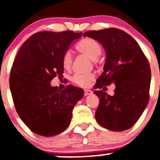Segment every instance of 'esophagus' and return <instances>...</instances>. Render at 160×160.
Segmentation results:
<instances>
[{
	"instance_id": "obj_1",
	"label": "esophagus",
	"mask_w": 160,
	"mask_h": 160,
	"mask_svg": "<svg viewBox=\"0 0 160 160\" xmlns=\"http://www.w3.org/2000/svg\"><path fill=\"white\" fill-rule=\"evenodd\" d=\"M92 93V92L89 89H85L84 90V95L85 96H88V95H91Z\"/></svg>"
}]
</instances>
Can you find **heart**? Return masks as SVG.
Instances as JSON below:
<instances>
[{
  "label": "heart",
  "mask_w": 160,
  "mask_h": 160,
  "mask_svg": "<svg viewBox=\"0 0 160 160\" xmlns=\"http://www.w3.org/2000/svg\"><path fill=\"white\" fill-rule=\"evenodd\" d=\"M76 50L80 53L86 55L89 58L92 60H96L98 59L99 56L101 54V47L100 45L92 38L82 39L78 42L75 46ZM73 57L72 55L70 52H66L63 55L62 57V66L63 69L68 70L71 69V65H72ZM95 78V75L92 73H86V74H80L77 73L74 74L72 78L73 82L76 85L82 87H87L90 85L91 82H92Z\"/></svg>",
  "instance_id": "heart-1"
}]
</instances>
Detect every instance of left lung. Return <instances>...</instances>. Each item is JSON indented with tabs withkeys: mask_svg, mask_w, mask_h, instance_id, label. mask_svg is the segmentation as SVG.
<instances>
[{
	"mask_svg": "<svg viewBox=\"0 0 160 160\" xmlns=\"http://www.w3.org/2000/svg\"><path fill=\"white\" fill-rule=\"evenodd\" d=\"M100 42L106 52L104 72L98 78L94 91L100 104L96 120L104 128L123 131L139 119L149 100L151 69L138 42L117 28L85 32ZM116 85L113 96L104 92L105 86ZM103 88V91H100Z\"/></svg>",
	"mask_w": 160,
	"mask_h": 160,
	"instance_id": "8db88e82",
	"label": "left lung"
}]
</instances>
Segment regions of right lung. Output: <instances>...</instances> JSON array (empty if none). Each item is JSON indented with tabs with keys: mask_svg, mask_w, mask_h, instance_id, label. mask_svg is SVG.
I'll list each match as a JSON object with an SVG mask.
<instances>
[{
	"mask_svg": "<svg viewBox=\"0 0 160 160\" xmlns=\"http://www.w3.org/2000/svg\"><path fill=\"white\" fill-rule=\"evenodd\" d=\"M82 33L41 31L21 46L11 70L9 85L17 112L36 134L51 137L66 130L74 105L83 97L80 88L52 87L53 78L63 77L62 57Z\"/></svg>",
	"mask_w": 160,
	"mask_h": 160,
	"instance_id": "right-lung-1",
	"label": "right lung"
}]
</instances>
